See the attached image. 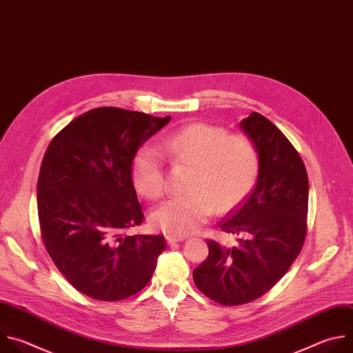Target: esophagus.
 I'll list each match as a JSON object with an SVG mask.
<instances>
[{"mask_svg": "<svg viewBox=\"0 0 353 353\" xmlns=\"http://www.w3.org/2000/svg\"><path fill=\"white\" fill-rule=\"evenodd\" d=\"M167 242H168V245H174V243H178V242H182V241H185V238L183 236H175V235H167Z\"/></svg>", "mask_w": 353, "mask_h": 353, "instance_id": "34e87169", "label": "esophagus"}]
</instances>
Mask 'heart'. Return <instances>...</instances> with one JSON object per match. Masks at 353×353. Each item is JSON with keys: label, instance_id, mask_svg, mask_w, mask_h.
Returning <instances> with one entry per match:
<instances>
[{"label": "heart", "instance_id": "heart-1", "mask_svg": "<svg viewBox=\"0 0 353 353\" xmlns=\"http://www.w3.org/2000/svg\"><path fill=\"white\" fill-rule=\"evenodd\" d=\"M156 148L140 149L132 161V181L150 200L164 194L163 157L190 172L188 193L171 197L152 214L159 230L183 236L196 232L216 211L234 210L250 192L259 174L260 156L256 143L242 133L230 134L221 126L192 123L164 137Z\"/></svg>", "mask_w": 353, "mask_h": 353}]
</instances>
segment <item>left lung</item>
Segmentation results:
<instances>
[{"mask_svg": "<svg viewBox=\"0 0 353 353\" xmlns=\"http://www.w3.org/2000/svg\"><path fill=\"white\" fill-rule=\"evenodd\" d=\"M241 128L259 150L257 183L220 228L245 238L232 248L208 241L207 259L193 270L197 290L223 306L268 292L301 253L307 230L309 179L299 153L259 112L242 119Z\"/></svg>", "mask_w": 353, "mask_h": 353, "instance_id": "obj_1", "label": "left lung"}]
</instances>
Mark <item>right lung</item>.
<instances>
[{"mask_svg":"<svg viewBox=\"0 0 353 353\" xmlns=\"http://www.w3.org/2000/svg\"><path fill=\"white\" fill-rule=\"evenodd\" d=\"M117 107L93 108L51 140L37 182L44 246L68 283L115 302L142 291L167 243L129 235L145 220L132 181L139 148L170 122Z\"/></svg>","mask_w":353,"mask_h":353,"instance_id":"obj_1","label":"right lung"}]
</instances>
